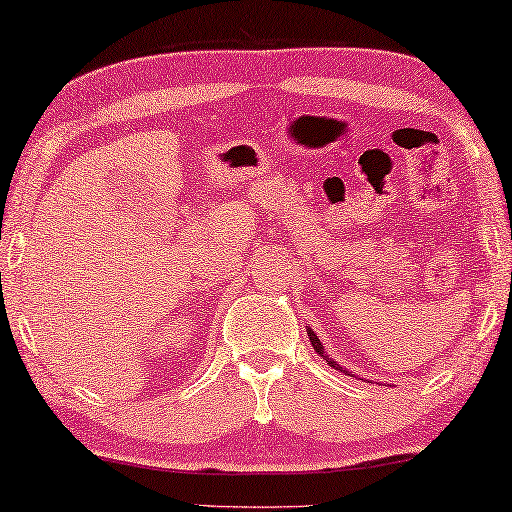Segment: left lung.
<instances>
[{
  "instance_id": "obj_1",
  "label": "left lung",
  "mask_w": 512,
  "mask_h": 512,
  "mask_svg": "<svg viewBox=\"0 0 512 512\" xmlns=\"http://www.w3.org/2000/svg\"><path fill=\"white\" fill-rule=\"evenodd\" d=\"M306 333H308V340H311V345H313V349L317 351V354H320L324 360H326V365H331L333 370H340L342 374H349V370L347 367H342V365H338V360H333V358H329V354H326L324 351V347H322V342H320V338H317V333L311 329V326H308L306 329Z\"/></svg>"
}]
</instances>
